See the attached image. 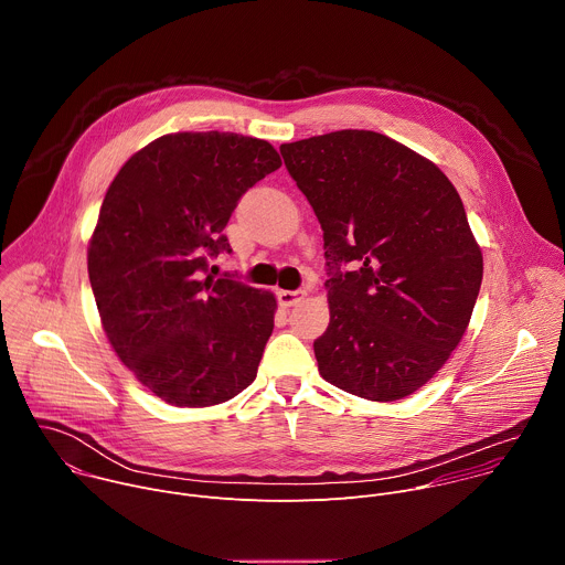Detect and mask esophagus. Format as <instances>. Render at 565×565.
<instances>
[{
    "label": "esophagus",
    "instance_id": "esophagus-1",
    "mask_svg": "<svg viewBox=\"0 0 565 565\" xmlns=\"http://www.w3.org/2000/svg\"><path fill=\"white\" fill-rule=\"evenodd\" d=\"M303 290H279L277 292V299H279V303L284 306V308H290V306H295L297 301H301L303 299Z\"/></svg>",
    "mask_w": 565,
    "mask_h": 565
}]
</instances>
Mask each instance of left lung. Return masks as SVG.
Returning <instances> with one entry per match:
<instances>
[{
    "label": "left lung",
    "instance_id": "obj_1",
    "mask_svg": "<svg viewBox=\"0 0 565 565\" xmlns=\"http://www.w3.org/2000/svg\"><path fill=\"white\" fill-rule=\"evenodd\" d=\"M324 230L327 333L312 349L338 388L393 402L462 340L482 255L451 181L402 142L342 129L279 147Z\"/></svg>",
    "mask_w": 565,
    "mask_h": 565
}]
</instances>
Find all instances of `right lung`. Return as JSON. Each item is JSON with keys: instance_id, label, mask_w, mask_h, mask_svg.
<instances>
[{"instance_id": "right-lung-1", "label": "right lung", "mask_w": 565, "mask_h": 565, "mask_svg": "<svg viewBox=\"0 0 565 565\" xmlns=\"http://www.w3.org/2000/svg\"><path fill=\"white\" fill-rule=\"evenodd\" d=\"M279 168L268 140L179 131L136 151L105 194L87 250L103 329L168 405H221L257 377L277 299L207 268L230 253L238 199Z\"/></svg>"}]
</instances>
